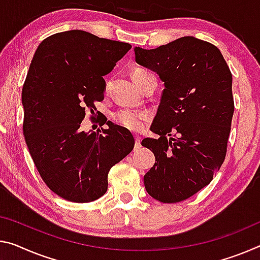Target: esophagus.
<instances>
[{"mask_svg":"<svg viewBox=\"0 0 260 260\" xmlns=\"http://www.w3.org/2000/svg\"><path fill=\"white\" fill-rule=\"evenodd\" d=\"M141 147V140L139 137H135V149H139Z\"/></svg>","mask_w":260,"mask_h":260,"instance_id":"1","label":"esophagus"}]
</instances>
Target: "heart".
I'll return each mask as SVG.
<instances>
[{
  "mask_svg": "<svg viewBox=\"0 0 260 260\" xmlns=\"http://www.w3.org/2000/svg\"><path fill=\"white\" fill-rule=\"evenodd\" d=\"M149 72L145 71V69H134L132 73V77L135 84H139V82L145 77ZM147 114L145 112H139V111L133 110H119L113 114V119L117 121L119 125H121L126 128L129 129H139L142 126V121L145 120Z\"/></svg>",
  "mask_w": 260,
  "mask_h": 260,
  "instance_id": "heart-1",
  "label": "heart"
}]
</instances>
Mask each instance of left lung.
<instances>
[{
  "label": "left lung",
  "mask_w": 260,
  "mask_h": 260,
  "mask_svg": "<svg viewBox=\"0 0 260 260\" xmlns=\"http://www.w3.org/2000/svg\"><path fill=\"white\" fill-rule=\"evenodd\" d=\"M134 53L164 83L150 127L159 138L141 142L156 159L145 187L160 203H179L211 183L223 163L234 114L232 73L219 48L194 37Z\"/></svg>",
  "instance_id": "8db88e82"
}]
</instances>
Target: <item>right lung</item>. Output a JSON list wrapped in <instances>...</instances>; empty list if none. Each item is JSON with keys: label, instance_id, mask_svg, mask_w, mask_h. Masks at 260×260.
Wrapping results in <instances>:
<instances>
[{"label": "right lung", "instance_id": "add662e5", "mask_svg": "<svg viewBox=\"0 0 260 260\" xmlns=\"http://www.w3.org/2000/svg\"><path fill=\"white\" fill-rule=\"evenodd\" d=\"M132 45L82 30L60 32L41 41L22 90L23 133L45 184L63 199L91 203L108 191V175L134 148L121 126L81 131L85 110L104 100L103 76Z\"/></svg>", "mask_w": 260, "mask_h": 260}]
</instances>
